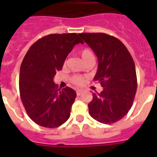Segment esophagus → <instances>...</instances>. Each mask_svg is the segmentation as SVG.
<instances>
[{
    "mask_svg": "<svg viewBox=\"0 0 157 157\" xmlns=\"http://www.w3.org/2000/svg\"><path fill=\"white\" fill-rule=\"evenodd\" d=\"M76 92V94L79 96V95H81V94L83 93V90H77Z\"/></svg>",
    "mask_w": 157,
    "mask_h": 157,
    "instance_id": "esophagus-1",
    "label": "esophagus"
}]
</instances>
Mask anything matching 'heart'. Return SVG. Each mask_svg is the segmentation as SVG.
Returning a JSON list of instances; mask_svg holds the SVG:
<instances>
[{"label": "heart", "instance_id": "1", "mask_svg": "<svg viewBox=\"0 0 157 157\" xmlns=\"http://www.w3.org/2000/svg\"><path fill=\"white\" fill-rule=\"evenodd\" d=\"M80 55H81V58L82 60H86V59L88 58H90V57H94L93 52L91 51L89 49H85V50H82L80 52ZM71 81L73 84L76 85V86H82L85 83L86 81V79L84 76H71Z\"/></svg>", "mask_w": 157, "mask_h": 157}]
</instances>
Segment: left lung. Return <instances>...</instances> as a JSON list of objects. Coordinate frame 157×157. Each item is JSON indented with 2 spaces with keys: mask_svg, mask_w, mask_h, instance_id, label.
Wrapping results in <instances>:
<instances>
[{
  "mask_svg": "<svg viewBox=\"0 0 157 157\" xmlns=\"http://www.w3.org/2000/svg\"><path fill=\"white\" fill-rule=\"evenodd\" d=\"M98 57V66L94 81L103 90L93 94L88 104L89 113L103 124L122 119L131 108L137 90L135 65L123 43L105 33H80Z\"/></svg>",
  "mask_w": 157,
  "mask_h": 157,
  "instance_id": "left-lung-1",
  "label": "left lung"
}]
</instances>
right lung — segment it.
I'll return each mask as SVG.
<instances>
[{"label": "right lung", "instance_id": "right-lung-1", "mask_svg": "<svg viewBox=\"0 0 157 157\" xmlns=\"http://www.w3.org/2000/svg\"><path fill=\"white\" fill-rule=\"evenodd\" d=\"M82 40L76 33L50 34L33 44L20 67L19 93L28 117L40 126L56 128L70 117L76 94L69 87L60 90L54 83L74 45Z\"/></svg>", "mask_w": 157, "mask_h": 157}]
</instances>
